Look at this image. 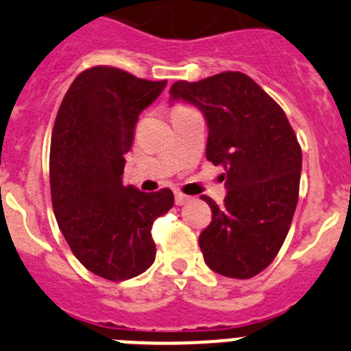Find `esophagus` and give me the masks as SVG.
<instances>
[{"label":"esophagus","mask_w":351,"mask_h":351,"mask_svg":"<svg viewBox=\"0 0 351 351\" xmlns=\"http://www.w3.org/2000/svg\"><path fill=\"white\" fill-rule=\"evenodd\" d=\"M188 200H190V197L184 195V193H181V191H176V204L182 206V204H186Z\"/></svg>","instance_id":"esophagus-1"}]
</instances>
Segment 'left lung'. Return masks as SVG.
<instances>
[{
	"instance_id": "obj_1",
	"label": "left lung",
	"mask_w": 351,
	"mask_h": 351,
	"mask_svg": "<svg viewBox=\"0 0 351 351\" xmlns=\"http://www.w3.org/2000/svg\"><path fill=\"white\" fill-rule=\"evenodd\" d=\"M172 101H186L208 124L206 158L221 165L227 195L211 208L199 236L204 261L230 278H250L274 261L298 202L302 149L282 108L243 73L178 82Z\"/></svg>"
}]
</instances>
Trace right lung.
<instances>
[{
	"label": "right lung",
	"mask_w": 351,
	"mask_h": 351,
	"mask_svg": "<svg viewBox=\"0 0 351 351\" xmlns=\"http://www.w3.org/2000/svg\"><path fill=\"white\" fill-rule=\"evenodd\" d=\"M167 82H147L99 65L69 86L51 136V200L77 261L99 277L121 282L154 263L151 229L173 206L163 188L145 193L122 184L138 115Z\"/></svg>",
	"instance_id": "1"
}]
</instances>
